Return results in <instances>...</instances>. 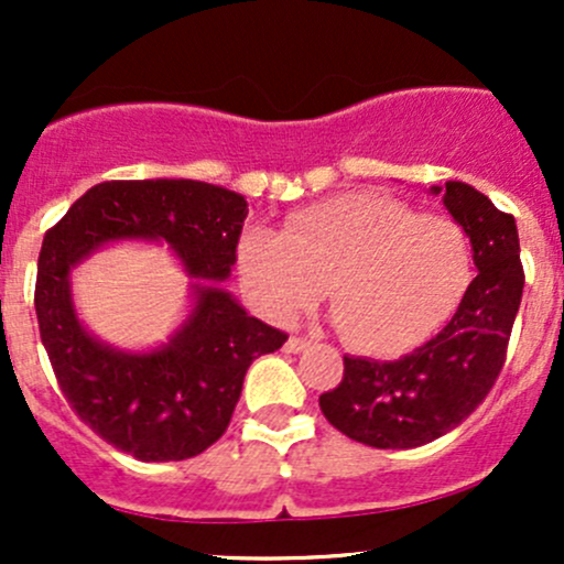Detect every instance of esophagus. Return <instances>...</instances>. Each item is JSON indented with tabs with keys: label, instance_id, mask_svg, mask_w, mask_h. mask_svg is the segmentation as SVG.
<instances>
[{
	"label": "esophagus",
	"instance_id": "34e87169",
	"mask_svg": "<svg viewBox=\"0 0 564 564\" xmlns=\"http://www.w3.org/2000/svg\"><path fill=\"white\" fill-rule=\"evenodd\" d=\"M283 347H286V352H302V349L304 347H310V339H304V336H289V339H286V345H283Z\"/></svg>",
	"mask_w": 564,
	"mask_h": 564
}]
</instances>
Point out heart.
<instances>
[{
    "label": "heart",
    "instance_id": "obj_1",
    "mask_svg": "<svg viewBox=\"0 0 564 564\" xmlns=\"http://www.w3.org/2000/svg\"><path fill=\"white\" fill-rule=\"evenodd\" d=\"M238 275L275 321L313 307L328 283L341 339L366 355H398L451 318L475 278V254L456 219L352 191L294 212L281 232L246 228Z\"/></svg>",
    "mask_w": 564,
    "mask_h": 564
}]
</instances>
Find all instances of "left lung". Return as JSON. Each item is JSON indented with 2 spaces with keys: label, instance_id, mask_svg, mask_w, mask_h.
Returning <instances> with one entry per match:
<instances>
[{
  "label": "left lung",
  "instance_id": "8db88e82",
  "mask_svg": "<svg viewBox=\"0 0 564 564\" xmlns=\"http://www.w3.org/2000/svg\"><path fill=\"white\" fill-rule=\"evenodd\" d=\"M443 204L469 232L480 270L448 326L400 360L345 355L339 387L321 394L323 416L373 448H416L443 437L488 398L507 364L525 283L514 217L456 180L445 183Z\"/></svg>",
  "mask_w": 564,
  "mask_h": 564
}]
</instances>
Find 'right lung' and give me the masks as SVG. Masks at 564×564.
Returning a JSON list of instances; mask_svg holds the SVG:
<instances>
[{
	"instance_id": "obj_1",
	"label": "right lung",
	"mask_w": 564,
	"mask_h": 564,
	"mask_svg": "<svg viewBox=\"0 0 564 564\" xmlns=\"http://www.w3.org/2000/svg\"><path fill=\"white\" fill-rule=\"evenodd\" d=\"M246 215V198L219 185L113 180L89 187L44 236L34 307L57 387L89 430L140 462H183L215 445L249 366L289 339L219 289L236 264ZM121 237L166 240L199 281L194 313L153 354L97 343L69 300V268Z\"/></svg>"
}]
</instances>
